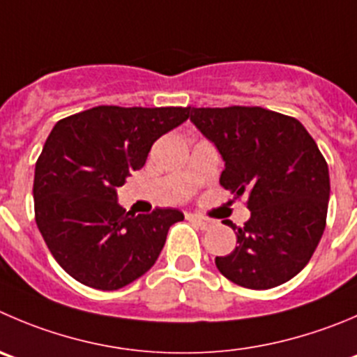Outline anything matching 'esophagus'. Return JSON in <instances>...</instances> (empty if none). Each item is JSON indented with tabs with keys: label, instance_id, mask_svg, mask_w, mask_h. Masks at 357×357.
I'll return each instance as SVG.
<instances>
[{
	"label": "esophagus",
	"instance_id": "obj_1",
	"mask_svg": "<svg viewBox=\"0 0 357 357\" xmlns=\"http://www.w3.org/2000/svg\"><path fill=\"white\" fill-rule=\"evenodd\" d=\"M189 219L192 220V222H196L198 224L199 227H202V229H208V227H212L213 224V220L212 219H208V217H203V215H196V213H189Z\"/></svg>",
	"mask_w": 357,
	"mask_h": 357
}]
</instances>
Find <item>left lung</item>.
Masks as SVG:
<instances>
[{
    "label": "left lung",
    "instance_id": "obj_1",
    "mask_svg": "<svg viewBox=\"0 0 357 357\" xmlns=\"http://www.w3.org/2000/svg\"><path fill=\"white\" fill-rule=\"evenodd\" d=\"M191 122L222 155L220 185L249 195L250 219L220 273L249 289H271L300 273L326 227L329 172L303 124L261 107L189 108Z\"/></svg>",
    "mask_w": 357,
    "mask_h": 357
}]
</instances>
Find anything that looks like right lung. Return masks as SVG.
Here are the masks:
<instances>
[{
  "label": "right lung",
  "mask_w": 357,
  "mask_h": 357,
  "mask_svg": "<svg viewBox=\"0 0 357 357\" xmlns=\"http://www.w3.org/2000/svg\"><path fill=\"white\" fill-rule=\"evenodd\" d=\"M189 107H94L61 119L35 166V219L54 259L84 286L115 291L149 271L175 208L135 215L117 188L147 161L152 144L188 121Z\"/></svg>",
  "instance_id": "right-lung-1"
}]
</instances>
